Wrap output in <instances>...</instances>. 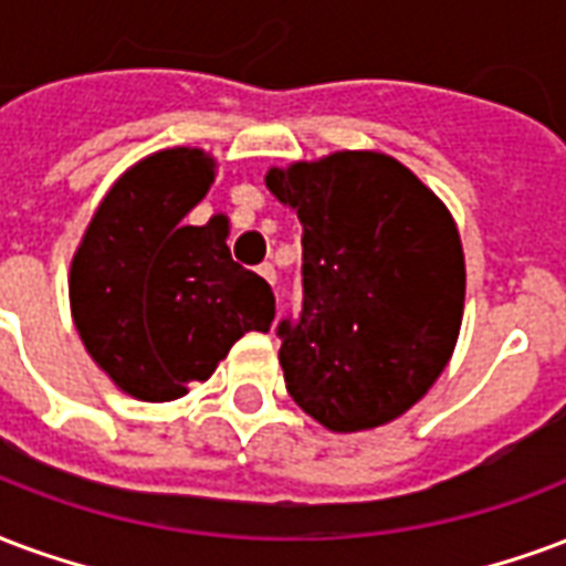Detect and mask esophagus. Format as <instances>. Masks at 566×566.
<instances>
[{
  "label": "esophagus",
  "instance_id": "34e87169",
  "mask_svg": "<svg viewBox=\"0 0 566 566\" xmlns=\"http://www.w3.org/2000/svg\"><path fill=\"white\" fill-rule=\"evenodd\" d=\"M258 272H261L266 282L275 284V266H272V263H261V266H258Z\"/></svg>",
  "mask_w": 566,
  "mask_h": 566
}]
</instances>
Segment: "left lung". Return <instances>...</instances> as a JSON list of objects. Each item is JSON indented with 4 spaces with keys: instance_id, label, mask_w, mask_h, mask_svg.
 <instances>
[{
    "instance_id": "left-lung-1",
    "label": "left lung",
    "mask_w": 566,
    "mask_h": 566,
    "mask_svg": "<svg viewBox=\"0 0 566 566\" xmlns=\"http://www.w3.org/2000/svg\"><path fill=\"white\" fill-rule=\"evenodd\" d=\"M266 186L303 224V303L275 326L291 399L333 432L396 420L438 380L462 326L450 212L380 153L272 167Z\"/></svg>"
}]
</instances>
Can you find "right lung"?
I'll return each mask as SVG.
<instances>
[{"mask_svg": "<svg viewBox=\"0 0 566 566\" xmlns=\"http://www.w3.org/2000/svg\"><path fill=\"white\" fill-rule=\"evenodd\" d=\"M200 149L134 165L102 200L71 263V315L90 357L144 401L186 396L249 329L275 317L272 287L230 258L224 221L182 224L212 182Z\"/></svg>", "mask_w": 566, "mask_h": 566, "instance_id": "add662e5", "label": "right lung"}]
</instances>
